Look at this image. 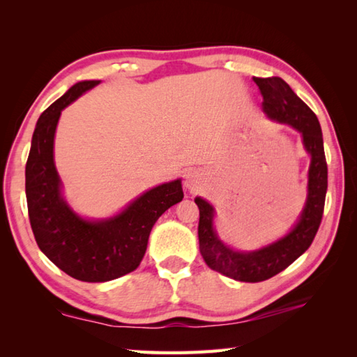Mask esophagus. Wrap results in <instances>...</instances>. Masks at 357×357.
Segmentation results:
<instances>
[{"mask_svg":"<svg viewBox=\"0 0 357 357\" xmlns=\"http://www.w3.org/2000/svg\"><path fill=\"white\" fill-rule=\"evenodd\" d=\"M204 184V178L202 174L198 170H190L185 174V179H184V187L187 190L190 192H198L199 188Z\"/></svg>","mask_w":357,"mask_h":357,"instance_id":"esophagus-1","label":"esophagus"}]
</instances>
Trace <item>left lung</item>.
I'll return each mask as SVG.
<instances>
[{
  "label": "left lung",
  "mask_w": 357,
  "mask_h": 357,
  "mask_svg": "<svg viewBox=\"0 0 357 357\" xmlns=\"http://www.w3.org/2000/svg\"><path fill=\"white\" fill-rule=\"evenodd\" d=\"M264 98L262 110L271 121L287 124L301 133L302 146L310 155L307 199L301 215L287 234L256 250H234L219 238L215 229V207L201 196L199 250L211 270L241 282H261L285 270L312 245L324 213L327 195V161L324 153L321 124L313 110L279 77L253 78Z\"/></svg>",
  "instance_id": "left-lung-1"
}]
</instances>
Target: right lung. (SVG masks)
Instances as JSON below:
<instances>
[{
	"label": "right lung",
	"mask_w": 357,
	"mask_h": 357,
	"mask_svg": "<svg viewBox=\"0 0 357 357\" xmlns=\"http://www.w3.org/2000/svg\"><path fill=\"white\" fill-rule=\"evenodd\" d=\"M100 82H77L41 113L26 164V198L36 244L58 268L84 282H107L138 268L155 222L184 198L181 179H174L144 192L109 218H82L69 206L53 159L56 126L67 105Z\"/></svg>",
	"instance_id": "add662e5"
}]
</instances>
